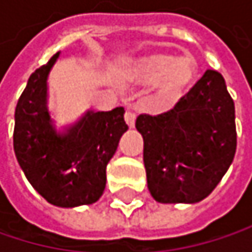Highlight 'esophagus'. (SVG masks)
<instances>
[{"label": "esophagus", "mask_w": 252, "mask_h": 252, "mask_svg": "<svg viewBox=\"0 0 252 252\" xmlns=\"http://www.w3.org/2000/svg\"><path fill=\"white\" fill-rule=\"evenodd\" d=\"M124 120H126V126H129V128H134V126H135V114H134L132 111L126 109V115H124Z\"/></svg>", "instance_id": "34e87169"}]
</instances>
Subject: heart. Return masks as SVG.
Here are the masks:
<instances>
[{
    "label": "heart",
    "instance_id": "1",
    "mask_svg": "<svg viewBox=\"0 0 252 252\" xmlns=\"http://www.w3.org/2000/svg\"><path fill=\"white\" fill-rule=\"evenodd\" d=\"M124 74L137 84L155 83L150 103L156 108H165L175 103L192 84L197 65L191 57L175 58L172 54L158 52L132 61Z\"/></svg>",
    "mask_w": 252,
    "mask_h": 252
}]
</instances>
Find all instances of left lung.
Returning <instances> with one entry per match:
<instances>
[{"instance_id":"left-lung-1","label":"left lung","mask_w":252,"mask_h":252,"mask_svg":"<svg viewBox=\"0 0 252 252\" xmlns=\"http://www.w3.org/2000/svg\"><path fill=\"white\" fill-rule=\"evenodd\" d=\"M147 188L159 203L194 204L220 182L236 152L235 105L220 73L207 70L175 105L140 115Z\"/></svg>"}]
</instances>
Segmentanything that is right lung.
I'll return each mask as SVG.
<instances>
[{"instance_id":"obj_1","label":"right lung","mask_w":252,"mask_h":252,"mask_svg":"<svg viewBox=\"0 0 252 252\" xmlns=\"http://www.w3.org/2000/svg\"><path fill=\"white\" fill-rule=\"evenodd\" d=\"M57 52L27 80L14 114V153L32 187L57 207L96 203L106 185V165L128 129L124 108L87 111L58 129L48 108V77Z\"/></svg>"}]
</instances>
